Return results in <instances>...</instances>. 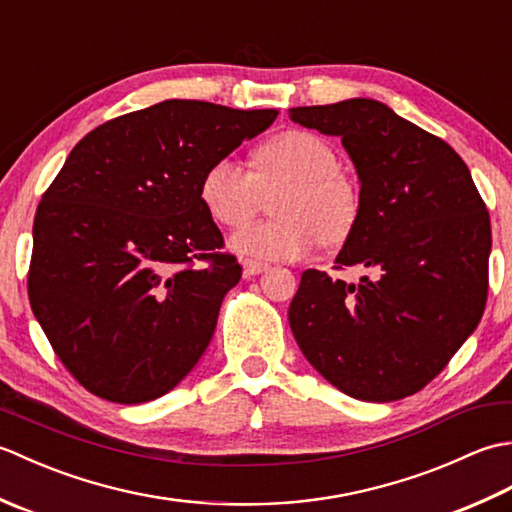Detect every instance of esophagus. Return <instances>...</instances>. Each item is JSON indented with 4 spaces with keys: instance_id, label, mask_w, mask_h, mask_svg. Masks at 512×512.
Returning a JSON list of instances; mask_svg holds the SVG:
<instances>
[{
    "instance_id": "34e87169",
    "label": "esophagus",
    "mask_w": 512,
    "mask_h": 512,
    "mask_svg": "<svg viewBox=\"0 0 512 512\" xmlns=\"http://www.w3.org/2000/svg\"><path fill=\"white\" fill-rule=\"evenodd\" d=\"M270 266L264 264V262H257V259H246L244 262V275L246 277H255L259 273H266Z\"/></svg>"
}]
</instances>
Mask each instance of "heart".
<instances>
[{
	"label": "heart",
	"instance_id": "obj_1",
	"mask_svg": "<svg viewBox=\"0 0 512 512\" xmlns=\"http://www.w3.org/2000/svg\"><path fill=\"white\" fill-rule=\"evenodd\" d=\"M284 187L275 220L233 233L231 248L242 257L290 262L310 255L321 242L350 239L361 215L356 184L339 171L328 140L288 129L264 140L253 154V171L231 156L213 160L200 178V200L215 222L242 226L262 206V193Z\"/></svg>",
	"mask_w": 512,
	"mask_h": 512
}]
</instances>
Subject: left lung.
Here are the masks:
<instances>
[{"mask_svg":"<svg viewBox=\"0 0 512 512\" xmlns=\"http://www.w3.org/2000/svg\"><path fill=\"white\" fill-rule=\"evenodd\" d=\"M295 123L339 136L361 180V215L336 270H306L288 321L303 356L343 394L391 402L429 385L480 323L491 220L469 167L442 138L387 105L292 107Z\"/></svg>","mask_w":512,"mask_h":512,"instance_id":"8db88e82","label":"left lung"}]
</instances>
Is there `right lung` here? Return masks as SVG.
I'll use <instances>...</instances> for the list:
<instances>
[{"label":"right lung","instance_id":"1","mask_svg":"<svg viewBox=\"0 0 512 512\" xmlns=\"http://www.w3.org/2000/svg\"><path fill=\"white\" fill-rule=\"evenodd\" d=\"M275 118L171 99L112 118L70 151L37 206L28 299L90 394L140 405L200 361L242 277L200 178Z\"/></svg>","mask_w":512,"mask_h":512}]
</instances>
